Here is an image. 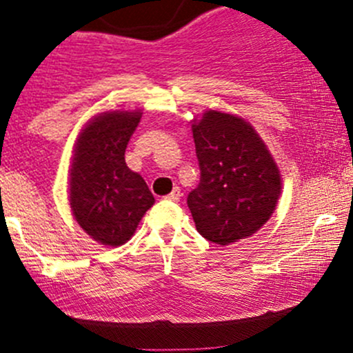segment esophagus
<instances>
[{"label": "esophagus", "mask_w": 353, "mask_h": 353, "mask_svg": "<svg viewBox=\"0 0 353 353\" xmlns=\"http://www.w3.org/2000/svg\"><path fill=\"white\" fill-rule=\"evenodd\" d=\"M165 199H169V201H179V199H181V190H179V188H174L172 193L167 194Z\"/></svg>", "instance_id": "1"}]
</instances>
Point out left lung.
<instances>
[{
	"instance_id": "8db88e82",
	"label": "left lung",
	"mask_w": 353,
	"mask_h": 353,
	"mask_svg": "<svg viewBox=\"0 0 353 353\" xmlns=\"http://www.w3.org/2000/svg\"><path fill=\"white\" fill-rule=\"evenodd\" d=\"M199 184L188 194L196 230L227 245L252 236L272 216L282 190L279 167L244 119L208 110L193 124Z\"/></svg>"
}]
</instances>
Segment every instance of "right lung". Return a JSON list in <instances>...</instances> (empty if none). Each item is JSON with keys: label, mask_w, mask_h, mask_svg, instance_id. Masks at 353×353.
Wrapping results in <instances>:
<instances>
[{"label": "right lung", "mask_w": 353, "mask_h": 353, "mask_svg": "<svg viewBox=\"0 0 353 353\" xmlns=\"http://www.w3.org/2000/svg\"><path fill=\"white\" fill-rule=\"evenodd\" d=\"M140 112H105L78 138L70 176V205L81 229L99 243L121 245L154 205L140 174L128 169L124 152Z\"/></svg>", "instance_id": "add662e5"}]
</instances>
